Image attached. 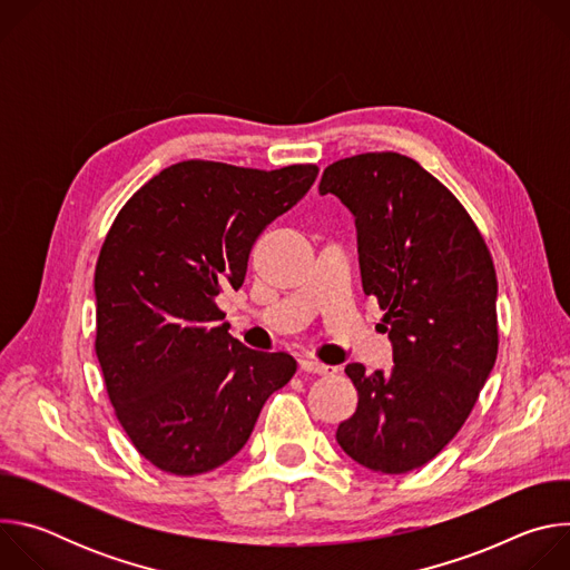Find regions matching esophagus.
<instances>
[{
    "label": "esophagus",
    "instance_id": "1",
    "mask_svg": "<svg viewBox=\"0 0 570 570\" xmlns=\"http://www.w3.org/2000/svg\"><path fill=\"white\" fill-rule=\"evenodd\" d=\"M299 370H302V372H308V374H334V372H336V367L324 365V363L313 361V358H302V361H299Z\"/></svg>",
    "mask_w": 570,
    "mask_h": 570
}]
</instances>
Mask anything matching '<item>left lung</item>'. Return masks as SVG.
<instances>
[{
    "instance_id": "left-lung-1",
    "label": "left lung",
    "mask_w": 570,
    "mask_h": 570,
    "mask_svg": "<svg viewBox=\"0 0 570 570\" xmlns=\"http://www.w3.org/2000/svg\"><path fill=\"white\" fill-rule=\"evenodd\" d=\"M320 194L350 207L365 295L385 311L392 367H345L356 413L336 440L358 464L409 473L462 429L499 354L497 271L460 200L415 159L383 150L334 161Z\"/></svg>"
}]
</instances>
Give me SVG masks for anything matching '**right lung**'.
I'll use <instances>...</instances> for the list:
<instances>
[{
	"mask_svg": "<svg viewBox=\"0 0 570 570\" xmlns=\"http://www.w3.org/2000/svg\"><path fill=\"white\" fill-rule=\"evenodd\" d=\"M315 176V165L187 159L117 214L95 273V350L119 424L157 469L198 475L225 464L295 374L293 356L232 338L216 295L243 284L257 236Z\"/></svg>",
	"mask_w": 570,
	"mask_h": 570,
	"instance_id": "add662e5",
	"label": "right lung"
}]
</instances>
